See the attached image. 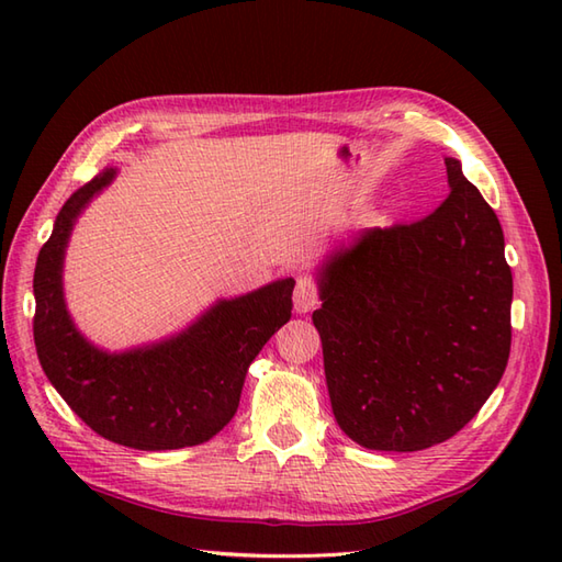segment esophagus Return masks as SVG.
Returning <instances> with one entry per match:
<instances>
[{"instance_id": "34e87169", "label": "esophagus", "mask_w": 562, "mask_h": 562, "mask_svg": "<svg viewBox=\"0 0 562 562\" xmlns=\"http://www.w3.org/2000/svg\"><path fill=\"white\" fill-rule=\"evenodd\" d=\"M318 306V284L312 274H300L294 288V312L308 314Z\"/></svg>"}]
</instances>
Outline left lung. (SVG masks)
<instances>
[{"label":"left lung","mask_w":562,"mask_h":562,"mask_svg":"<svg viewBox=\"0 0 562 562\" xmlns=\"http://www.w3.org/2000/svg\"><path fill=\"white\" fill-rule=\"evenodd\" d=\"M413 224L367 229L318 270L314 326L333 415L357 445L420 451L483 408L512 345L505 236L461 164Z\"/></svg>","instance_id":"obj_1"}]
</instances>
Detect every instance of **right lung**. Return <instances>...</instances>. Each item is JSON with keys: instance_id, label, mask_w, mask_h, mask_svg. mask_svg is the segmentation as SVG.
<instances>
[{"instance_id": "obj_1", "label": "right lung", "mask_w": 562, "mask_h": 562, "mask_svg": "<svg viewBox=\"0 0 562 562\" xmlns=\"http://www.w3.org/2000/svg\"><path fill=\"white\" fill-rule=\"evenodd\" d=\"M115 178L105 169L59 210L33 274V340L45 376L93 432L130 449L195 447L232 420L250 362L292 316L294 280L222 300L178 336L127 352L99 350L71 324L63 262L81 210Z\"/></svg>"}]
</instances>
